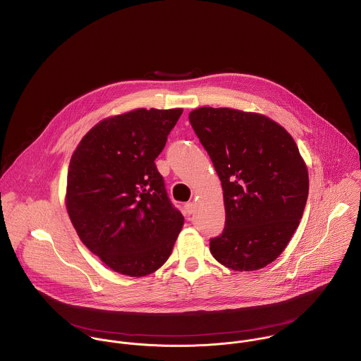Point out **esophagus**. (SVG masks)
<instances>
[{
	"label": "esophagus",
	"instance_id": "1",
	"mask_svg": "<svg viewBox=\"0 0 361 361\" xmlns=\"http://www.w3.org/2000/svg\"><path fill=\"white\" fill-rule=\"evenodd\" d=\"M193 212H195V203H193V202L186 203V204H185V213H186L188 216H190Z\"/></svg>",
	"mask_w": 361,
	"mask_h": 361
}]
</instances>
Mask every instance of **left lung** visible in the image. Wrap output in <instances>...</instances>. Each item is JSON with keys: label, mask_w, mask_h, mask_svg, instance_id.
I'll return each mask as SVG.
<instances>
[{"label": "left lung", "mask_w": 361, "mask_h": 361, "mask_svg": "<svg viewBox=\"0 0 361 361\" xmlns=\"http://www.w3.org/2000/svg\"><path fill=\"white\" fill-rule=\"evenodd\" d=\"M189 121L223 186L224 233L213 257L237 271L259 270L286 249L308 197V169L291 134L270 118L203 106Z\"/></svg>", "instance_id": "8db88e82"}]
</instances>
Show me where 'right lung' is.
<instances>
[{"instance_id": "add662e5", "label": "right lung", "mask_w": 361, "mask_h": 361, "mask_svg": "<svg viewBox=\"0 0 361 361\" xmlns=\"http://www.w3.org/2000/svg\"><path fill=\"white\" fill-rule=\"evenodd\" d=\"M183 109H134L97 123L74 149L66 207L82 243L112 270L142 277L171 256L183 216L155 158Z\"/></svg>"}]
</instances>
